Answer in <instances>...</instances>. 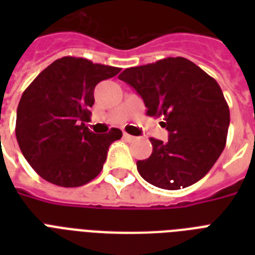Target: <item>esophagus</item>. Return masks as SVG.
I'll list each match as a JSON object with an SVG mask.
<instances>
[{"instance_id": "34e87169", "label": "esophagus", "mask_w": 255, "mask_h": 255, "mask_svg": "<svg viewBox=\"0 0 255 255\" xmlns=\"http://www.w3.org/2000/svg\"><path fill=\"white\" fill-rule=\"evenodd\" d=\"M123 137L127 140V141H133V140H136L135 136L129 135V133H127V132H123Z\"/></svg>"}]
</instances>
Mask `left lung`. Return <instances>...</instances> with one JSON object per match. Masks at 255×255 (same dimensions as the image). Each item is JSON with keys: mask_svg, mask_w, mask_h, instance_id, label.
Masks as SVG:
<instances>
[{"mask_svg": "<svg viewBox=\"0 0 255 255\" xmlns=\"http://www.w3.org/2000/svg\"><path fill=\"white\" fill-rule=\"evenodd\" d=\"M120 81L141 96L148 116L163 118L168 141L151 137L152 153L136 165L163 189H180L205 176L224 151L230 112L213 78L182 57L126 69Z\"/></svg>", "mask_w": 255, "mask_h": 255, "instance_id": "1", "label": "left lung"}]
</instances>
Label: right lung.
<instances>
[{
	"mask_svg": "<svg viewBox=\"0 0 255 255\" xmlns=\"http://www.w3.org/2000/svg\"><path fill=\"white\" fill-rule=\"evenodd\" d=\"M119 67L63 57L38 75L21 96L15 136L22 155L42 178L75 188L100 173L108 147L122 137L119 128L94 133L85 122L99 82L118 75Z\"/></svg>",
	"mask_w": 255,
	"mask_h": 255,
	"instance_id": "obj_1",
	"label": "right lung"
}]
</instances>
